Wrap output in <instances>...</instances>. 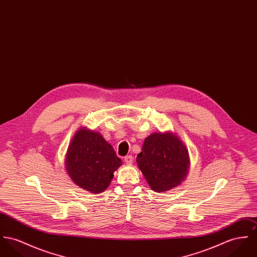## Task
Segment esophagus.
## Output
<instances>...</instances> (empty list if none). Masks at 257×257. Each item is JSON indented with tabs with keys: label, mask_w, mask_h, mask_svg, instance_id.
Masks as SVG:
<instances>
[{
	"label": "esophagus",
	"mask_w": 257,
	"mask_h": 257,
	"mask_svg": "<svg viewBox=\"0 0 257 257\" xmlns=\"http://www.w3.org/2000/svg\"><path fill=\"white\" fill-rule=\"evenodd\" d=\"M124 161L127 164H132L133 163V157L132 156H127V157L124 158Z\"/></svg>",
	"instance_id": "obj_1"
}]
</instances>
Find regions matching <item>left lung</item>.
<instances>
[{"mask_svg": "<svg viewBox=\"0 0 257 257\" xmlns=\"http://www.w3.org/2000/svg\"><path fill=\"white\" fill-rule=\"evenodd\" d=\"M136 160L149 186L157 193L180 186L190 169L189 151L171 131L156 132L145 139Z\"/></svg>", "mask_w": 257, "mask_h": 257, "instance_id": "obj_1", "label": "left lung"}]
</instances>
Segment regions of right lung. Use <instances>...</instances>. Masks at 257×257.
Listing matches in <instances>:
<instances>
[{"instance_id":"1","label":"right lung","mask_w":257,"mask_h":257,"mask_svg":"<svg viewBox=\"0 0 257 257\" xmlns=\"http://www.w3.org/2000/svg\"><path fill=\"white\" fill-rule=\"evenodd\" d=\"M121 165L113 147L99 132L87 127H80L74 134L64 158L71 181L92 194L105 191Z\"/></svg>"}]
</instances>
